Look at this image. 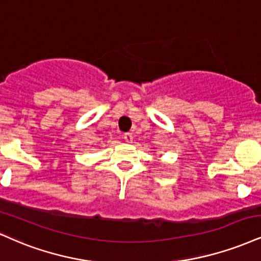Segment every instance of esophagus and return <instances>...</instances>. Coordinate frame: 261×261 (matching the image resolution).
<instances>
[{"mask_svg":"<svg viewBox=\"0 0 261 261\" xmlns=\"http://www.w3.org/2000/svg\"><path fill=\"white\" fill-rule=\"evenodd\" d=\"M122 139H124V141L126 143H131V142H133V135H131L130 133H127V134H125L124 136H122Z\"/></svg>","mask_w":261,"mask_h":261,"instance_id":"obj_1","label":"esophagus"}]
</instances>
